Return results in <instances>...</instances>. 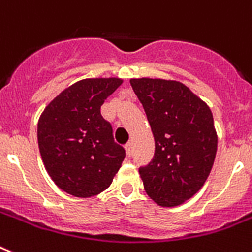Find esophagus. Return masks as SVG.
Listing matches in <instances>:
<instances>
[{
    "mask_svg": "<svg viewBox=\"0 0 252 252\" xmlns=\"http://www.w3.org/2000/svg\"><path fill=\"white\" fill-rule=\"evenodd\" d=\"M124 149H126V155L130 156L132 155V143L128 142L126 143V146H124Z\"/></svg>",
    "mask_w": 252,
    "mask_h": 252,
    "instance_id": "1",
    "label": "esophagus"
}]
</instances>
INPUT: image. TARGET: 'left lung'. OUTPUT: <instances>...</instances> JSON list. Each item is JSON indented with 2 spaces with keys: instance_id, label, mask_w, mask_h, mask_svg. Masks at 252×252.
Wrapping results in <instances>:
<instances>
[{
  "instance_id": "obj_1",
  "label": "left lung",
  "mask_w": 252,
  "mask_h": 252,
  "mask_svg": "<svg viewBox=\"0 0 252 252\" xmlns=\"http://www.w3.org/2000/svg\"><path fill=\"white\" fill-rule=\"evenodd\" d=\"M155 139V156L139 169L146 193L173 208L197 193L208 179L218 149L210 107L181 82L132 78Z\"/></svg>"
}]
</instances>
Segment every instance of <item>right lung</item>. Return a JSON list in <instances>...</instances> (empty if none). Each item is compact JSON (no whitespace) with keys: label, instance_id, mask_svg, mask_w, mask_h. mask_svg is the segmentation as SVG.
Returning <instances> with one entry per match:
<instances>
[{"label":"right lung","instance_id":"1","mask_svg":"<svg viewBox=\"0 0 252 252\" xmlns=\"http://www.w3.org/2000/svg\"><path fill=\"white\" fill-rule=\"evenodd\" d=\"M122 78H86L65 88L42 111L38 147L48 175L75 197L105 191L119 172L126 151L114 142L101 106Z\"/></svg>","mask_w":252,"mask_h":252}]
</instances>
